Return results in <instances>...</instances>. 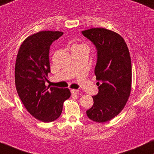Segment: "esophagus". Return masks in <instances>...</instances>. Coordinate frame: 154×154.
I'll list each match as a JSON object with an SVG mask.
<instances>
[{
	"label": "esophagus",
	"instance_id": "1",
	"mask_svg": "<svg viewBox=\"0 0 154 154\" xmlns=\"http://www.w3.org/2000/svg\"><path fill=\"white\" fill-rule=\"evenodd\" d=\"M71 93H72V94H77L79 93V91L77 90V89H72V90H71Z\"/></svg>",
	"mask_w": 154,
	"mask_h": 154
}]
</instances>
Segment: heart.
<instances>
[{"label":"heart","mask_w":154,"mask_h":154,"mask_svg":"<svg viewBox=\"0 0 154 154\" xmlns=\"http://www.w3.org/2000/svg\"><path fill=\"white\" fill-rule=\"evenodd\" d=\"M80 46H84V45H74V47H80Z\"/></svg>","instance_id":"1"}]
</instances>
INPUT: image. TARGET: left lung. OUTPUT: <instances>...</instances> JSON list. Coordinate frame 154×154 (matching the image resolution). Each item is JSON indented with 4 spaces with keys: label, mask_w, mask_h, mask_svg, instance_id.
I'll list each match as a JSON object with an SVG mask.
<instances>
[{
    "label": "left lung",
    "mask_w": 154,
    "mask_h": 154,
    "mask_svg": "<svg viewBox=\"0 0 154 154\" xmlns=\"http://www.w3.org/2000/svg\"><path fill=\"white\" fill-rule=\"evenodd\" d=\"M95 45L97 60L94 69L99 93L86 111L88 117L104 123L117 116L129 99L131 86V62L124 39L116 32L103 28L82 31Z\"/></svg>",
    "instance_id": "8db88e82"
}]
</instances>
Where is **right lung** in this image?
Listing matches in <instances>:
<instances>
[{
  "label": "right lung",
  "mask_w": 154,
  "mask_h": 154,
  "mask_svg": "<svg viewBox=\"0 0 154 154\" xmlns=\"http://www.w3.org/2000/svg\"><path fill=\"white\" fill-rule=\"evenodd\" d=\"M63 34L50 30L34 33L25 38L17 56L15 85L18 95L28 112L43 122L58 119L63 102L71 96L68 88L49 89L45 85L50 73V45Z\"/></svg>",
  "instance_id": "1"
}]
</instances>
